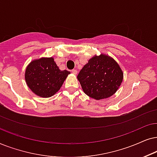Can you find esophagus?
Masks as SVG:
<instances>
[{"label":"esophagus","instance_id":"34e87169","mask_svg":"<svg viewBox=\"0 0 157 157\" xmlns=\"http://www.w3.org/2000/svg\"><path fill=\"white\" fill-rule=\"evenodd\" d=\"M72 72L73 73V74H75V75H77V70H72Z\"/></svg>","mask_w":157,"mask_h":157}]
</instances>
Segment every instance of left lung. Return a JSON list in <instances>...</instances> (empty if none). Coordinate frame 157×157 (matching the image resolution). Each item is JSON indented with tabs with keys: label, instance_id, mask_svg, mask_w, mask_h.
<instances>
[{
	"label": "left lung",
	"instance_id": "obj_1",
	"mask_svg": "<svg viewBox=\"0 0 157 157\" xmlns=\"http://www.w3.org/2000/svg\"><path fill=\"white\" fill-rule=\"evenodd\" d=\"M124 73L111 57L100 54L88 61L77 75L83 91L95 100L112 96L123 81Z\"/></svg>",
	"mask_w": 157,
	"mask_h": 157
}]
</instances>
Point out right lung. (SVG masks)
<instances>
[{
    "label": "right lung",
    "instance_id": "right-lung-1",
    "mask_svg": "<svg viewBox=\"0 0 157 157\" xmlns=\"http://www.w3.org/2000/svg\"><path fill=\"white\" fill-rule=\"evenodd\" d=\"M61 71L52 57L32 61L26 67L25 80L33 93L42 98H49L60 89L70 74Z\"/></svg>",
    "mask_w": 157,
    "mask_h": 157
}]
</instances>
